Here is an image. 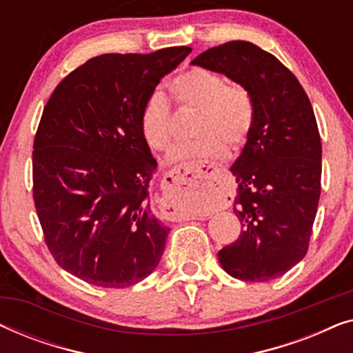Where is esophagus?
Listing matches in <instances>:
<instances>
[{
	"label": "esophagus",
	"instance_id": "esophagus-1",
	"mask_svg": "<svg viewBox=\"0 0 353 353\" xmlns=\"http://www.w3.org/2000/svg\"><path fill=\"white\" fill-rule=\"evenodd\" d=\"M219 168L214 163L201 165H180L163 176L162 205L173 214L186 215L192 212V202L205 199L215 188V173ZM194 216H205L191 214Z\"/></svg>",
	"mask_w": 353,
	"mask_h": 353
}]
</instances>
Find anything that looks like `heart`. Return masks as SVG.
<instances>
[{
  "label": "heart",
  "instance_id": "b5f03b06",
  "mask_svg": "<svg viewBox=\"0 0 353 353\" xmlns=\"http://www.w3.org/2000/svg\"><path fill=\"white\" fill-rule=\"evenodd\" d=\"M170 93L178 105L197 110L192 122L194 141L181 144L176 157L192 161L220 159L228 146L238 151L252 133L255 109L243 85L226 83L219 72L191 67L170 81ZM139 132L152 151H170L175 141L172 108L161 93H152L139 112Z\"/></svg>",
  "mask_w": 353,
  "mask_h": 353
}]
</instances>
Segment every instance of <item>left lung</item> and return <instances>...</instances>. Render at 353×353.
<instances>
[{
	"label": "left lung",
	"mask_w": 353,
	"mask_h": 353,
	"mask_svg": "<svg viewBox=\"0 0 353 353\" xmlns=\"http://www.w3.org/2000/svg\"><path fill=\"white\" fill-rule=\"evenodd\" d=\"M243 85L254 101L249 141L233 163L243 231L219 252L233 278L263 283L305 257L321 192V139L296 75L249 41L214 46L191 62Z\"/></svg>",
	"instance_id": "1"
}]
</instances>
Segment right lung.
Returning a JSON list of instances; mask_svg holds the SVG:
<instances>
[{
  "mask_svg": "<svg viewBox=\"0 0 353 353\" xmlns=\"http://www.w3.org/2000/svg\"><path fill=\"white\" fill-rule=\"evenodd\" d=\"M191 52L101 54L52 91L33 141V201L61 268L99 288L149 276L170 228L152 215L148 188L157 162L139 112L163 75Z\"/></svg>",
  "mask_w": 353,
  "mask_h": 353,
  "instance_id": "obj_1",
  "label": "right lung"
}]
</instances>
